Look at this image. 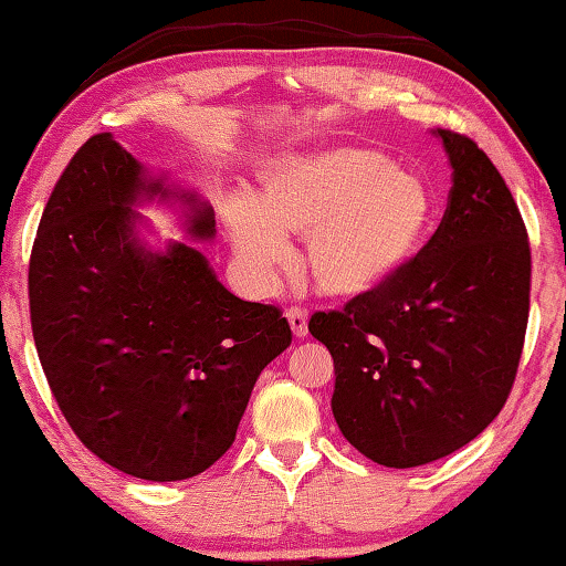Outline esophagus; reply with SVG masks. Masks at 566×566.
I'll return each mask as SVG.
<instances>
[{"instance_id": "1", "label": "esophagus", "mask_w": 566, "mask_h": 566, "mask_svg": "<svg viewBox=\"0 0 566 566\" xmlns=\"http://www.w3.org/2000/svg\"><path fill=\"white\" fill-rule=\"evenodd\" d=\"M286 319H290V325H292V332L297 337H304L307 335V322H310V315H307V310H302V307H290L286 310Z\"/></svg>"}]
</instances>
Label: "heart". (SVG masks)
Returning a JSON list of instances; mask_svg holds the SVG:
<instances>
[{
	"label": "heart",
	"mask_w": 566,
	"mask_h": 566,
	"mask_svg": "<svg viewBox=\"0 0 566 566\" xmlns=\"http://www.w3.org/2000/svg\"><path fill=\"white\" fill-rule=\"evenodd\" d=\"M430 211V188L416 170L382 150L337 146L269 166L251 203H227V221L239 259L262 284L290 264L284 237H304V266L317 290L357 300L410 264Z\"/></svg>",
	"instance_id": "heart-1"
}]
</instances>
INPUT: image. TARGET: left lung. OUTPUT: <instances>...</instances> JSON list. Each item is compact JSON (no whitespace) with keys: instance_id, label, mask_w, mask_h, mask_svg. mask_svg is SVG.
I'll use <instances>...</instances> for the list:
<instances>
[{"instance_id":"left-lung-1","label":"left lung","mask_w":566,"mask_h":566,"mask_svg":"<svg viewBox=\"0 0 566 566\" xmlns=\"http://www.w3.org/2000/svg\"><path fill=\"white\" fill-rule=\"evenodd\" d=\"M433 133L453 168L436 234L396 280L310 319L339 430L388 469L443 459L499 416L528 322L532 249L504 176L476 140Z\"/></svg>"}]
</instances>
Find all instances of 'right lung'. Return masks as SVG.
Masks as SVG:
<instances>
[{
  "mask_svg": "<svg viewBox=\"0 0 566 566\" xmlns=\"http://www.w3.org/2000/svg\"><path fill=\"white\" fill-rule=\"evenodd\" d=\"M160 193L107 133L62 170L30 256V319L62 416L87 451L146 481H184L237 438L259 373L292 343L274 304L244 302L201 251L154 254L136 237L138 196ZM188 231L213 237L196 196Z\"/></svg>",
  "mask_w": 566,
  "mask_h": 566,
  "instance_id": "obj_1",
  "label": "right lung"
}]
</instances>
